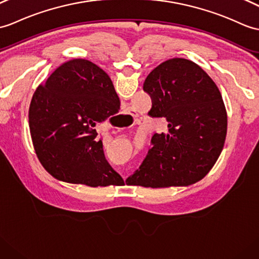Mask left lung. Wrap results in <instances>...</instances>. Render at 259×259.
<instances>
[{"mask_svg":"<svg viewBox=\"0 0 259 259\" xmlns=\"http://www.w3.org/2000/svg\"><path fill=\"white\" fill-rule=\"evenodd\" d=\"M152 107L148 115L165 118L167 134H154L152 148L125 182L144 188L188 186L211 171L223 150L227 113L216 83L194 62L171 58L143 83Z\"/></svg>","mask_w":259,"mask_h":259,"instance_id":"obj_1","label":"left lung"}]
</instances>
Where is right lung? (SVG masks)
<instances>
[{
  "label": "right lung",
  "mask_w": 259,
  "mask_h": 259,
  "mask_svg": "<svg viewBox=\"0 0 259 259\" xmlns=\"http://www.w3.org/2000/svg\"><path fill=\"white\" fill-rule=\"evenodd\" d=\"M120 100L104 70L87 59L59 66L35 90L28 124L36 155L59 181L92 188L122 185L95 127L118 113Z\"/></svg>",
  "instance_id": "right-lung-1"
}]
</instances>
